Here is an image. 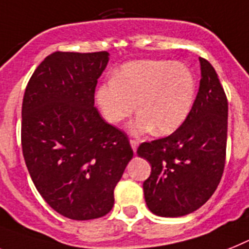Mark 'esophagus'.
<instances>
[{"label": "esophagus", "instance_id": "34e87169", "mask_svg": "<svg viewBox=\"0 0 249 249\" xmlns=\"http://www.w3.org/2000/svg\"><path fill=\"white\" fill-rule=\"evenodd\" d=\"M130 144H131V148H133V150H134V152H137V148H138V144H139V142H138L137 139H130Z\"/></svg>", "mask_w": 249, "mask_h": 249}]
</instances>
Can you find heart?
<instances>
[{
  "label": "heart",
  "mask_w": 249,
  "mask_h": 249,
  "mask_svg": "<svg viewBox=\"0 0 249 249\" xmlns=\"http://www.w3.org/2000/svg\"><path fill=\"white\" fill-rule=\"evenodd\" d=\"M195 83L183 64L162 60H138L125 64L114 79L100 86L96 100L110 124H120L135 110L131 133L170 134L189 116Z\"/></svg>",
  "instance_id": "heart-1"
}]
</instances>
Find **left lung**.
<instances>
[{"mask_svg":"<svg viewBox=\"0 0 249 249\" xmlns=\"http://www.w3.org/2000/svg\"><path fill=\"white\" fill-rule=\"evenodd\" d=\"M199 92L183 124L168 137L144 142L137 153L152 166L144 197L160 216H182L208 201L225 166L228 100L215 72L200 57Z\"/></svg>","mask_w":249,"mask_h":249,"instance_id":"obj_1","label":"left lung"}]
</instances>
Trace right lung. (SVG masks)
Listing matches in <instances>:
<instances>
[{
    "label": "right lung",
    "mask_w": 249,
    "mask_h": 249,
    "mask_svg": "<svg viewBox=\"0 0 249 249\" xmlns=\"http://www.w3.org/2000/svg\"><path fill=\"white\" fill-rule=\"evenodd\" d=\"M107 52H54L25 89L22 154L48 205L66 218L91 220L114 206V189L133 149L124 131L95 107Z\"/></svg>",
    "instance_id": "right-lung-1"
}]
</instances>
